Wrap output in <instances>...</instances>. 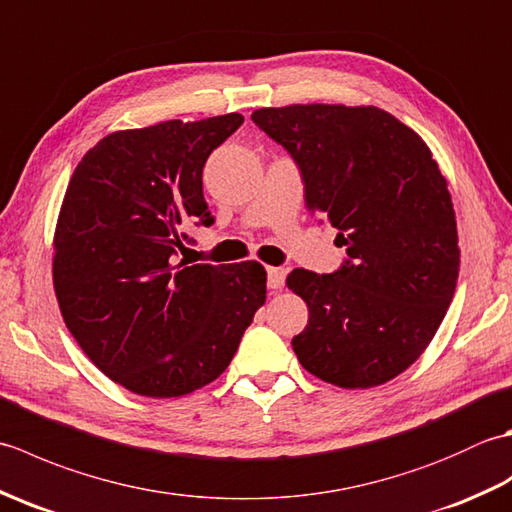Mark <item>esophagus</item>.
<instances>
[{
	"mask_svg": "<svg viewBox=\"0 0 512 512\" xmlns=\"http://www.w3.org/2000/svg\"><path fill=\"white\" fill-rule=\"evenodd\" d=\"M286 279V270L284 268H268V288L270 290H279L284 286Z\"/></svg>",
	"mask_w": 512,
	"mask_h": 512,
	"instance_id": "esophagus-1",
	"label": "esophagus"
}]
</instances>
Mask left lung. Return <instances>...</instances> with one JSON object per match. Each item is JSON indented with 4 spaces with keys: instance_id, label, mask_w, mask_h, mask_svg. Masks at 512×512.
Segmentation results:
<instances>
[{
    "instance_id": "obj_1",
    "label": "left lung",
    "mask_w": 512,
    "mask_h": 512,
    "mask_svg": "<svg viewBox=\"0 0 512 512\" xmlns=\"http://www.w3.org/2000/svg\"><path fill=\"white\" fill-rule=\"evenodd\" d=\"M250 118L295 160L308 211L347 250L330 275H288L310 312L292 350L336 387L387 383L431 343L458 281V228L438 162L374 105L266 107Z\"/></svg>"
}]
</instances>
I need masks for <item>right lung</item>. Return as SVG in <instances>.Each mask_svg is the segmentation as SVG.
<instances>
[{"mask_svg":"<svg viewBox=\"0 0 512 512\" xmlns=\"http://www.w3.org/2000/svg\"><path fill=\"white\" fill-rule=\"evenodd\" d=\"M242 114L114 132L76 165L54 233V292L68 330L114 383L149 398L209 385L266 301V270L176 264L184 233L215 222L204 162Z\"/></svg>","mask_w":512,"mask_h":512,"instance_id":"add662e5","label":"right lung"}]
</instances>
